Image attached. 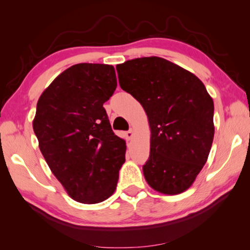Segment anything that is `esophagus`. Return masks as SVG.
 <instances>
[{
    "instance_id": "1",
    "label": "esophagus",
    "mask_w": 250,
    "mask_h": 250,
    "mask_svg": "<svg viewBox=\"0 0 250 250\" xmlns=\"http://www.w3.org/2000/svg\"><path fill=\"white\" fill-rule=\"evenodd\" d=\"M125 135H126V139L131 140L133 138V135H134V132H133V129H129V131L125 133Z\"/></svg>"
}]
</instances>
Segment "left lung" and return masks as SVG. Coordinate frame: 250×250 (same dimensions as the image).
<instances>
[{
  "instance_id": "8db88e82",
  "label": "left lung",
  "mask_w": 250,
  "mask_h": 250,
  "mask_svg": "<svg viewBox=\"0 0 250 250\" xmlns=\"http://www.w3.org/2000/svg\"><path fill=\"white\" fill-rule=\"evenodd\" d=\"M119 85L145 109L151 131L143 165L153 190L177 194L192 186L214 139V102L203 82L158 57L138 58L116 67Z\"/></svg>"
}]
</instances>
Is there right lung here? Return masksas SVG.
<instances>
[{
  "label": "right lung",
  "mask_w": 250,
  "mask_h": 250,
  "mask_svg": "<svg viewBox=\"0 0 250 250\" xmlns=\"http://www.w3.org/2000/svg\"><path fill=\"white\" fill-rule=\"evenodd\" d=\"M117 87L110 64L78 63L41 95L33 128L50 169L69 197L98 204L117 187L126 143L112 132L104 104Z\"/></svg>",
  "instance_id": "add662e5"
}]
</instances>
